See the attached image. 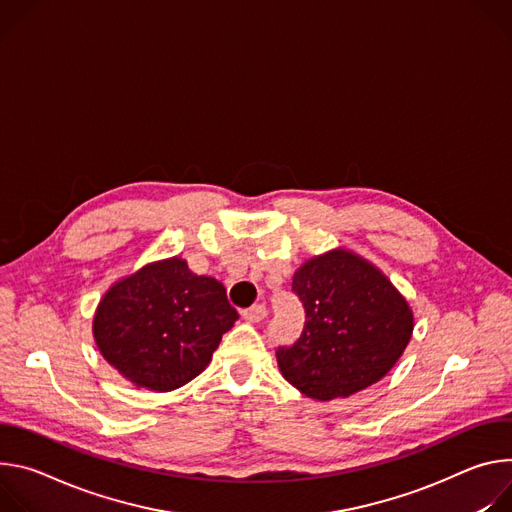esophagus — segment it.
Returning a JSON list of instances; mask_svg holds the SVG:
<instances>
[{"mask_svg":"<svg viewBox=\"0 0 512 512\" xmlns=\"http://www.w3.org/2000/svg\"><path fill=\"white\" fill-rule=\"evenodd\" d=\"M242 317H244L246 321H250V323L262 321V319L266 317V305H254V307H250V309H244V311H242Z\"/></svg>","mask_w":512,"mask_h":512,"instance_id":"obj_1","label":"esophagus"}]
</instances>
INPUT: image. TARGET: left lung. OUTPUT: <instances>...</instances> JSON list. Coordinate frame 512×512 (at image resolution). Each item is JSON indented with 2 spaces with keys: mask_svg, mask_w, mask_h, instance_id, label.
Segmentation results:
<instances>
[{
  "mask_svg": "<svg viewBox=\"0 0 512 512\" xmlns=\"http://www.w3.org/2000/svg\"><path fill=\"white\" fill-rule=\"evenodd\" d=\"M305 325L291 346H278V368L309 399L331 401L378 382L405 352L413 313L370 262L333 250L293 276Z\"/></svg>",
  "mask_w": 512,
  "mask_h": 512,
  "instance_id": "left-lung-1",
  "label": "left lung"
}]
</instances>
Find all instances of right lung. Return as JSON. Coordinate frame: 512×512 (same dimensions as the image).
I'll list each match as a JSON object with an SVG mask.
<instances>
[{"label":"right lung","instance_id":"right-lung-1","mask_svg":"<svg viewBox=\"0 0 512 512\" xmlns=\"http://www.w3.org/2000/svg\"><path fill=\"white\" fill-rule=\"evenodd\" d=\"M225 289L168 258L116 282L101 299L93 335L103 358L136 386L175 390L199 376L238 319Z\"/></svg>","mask_w":512,"mask_h":512}]
</instances>
